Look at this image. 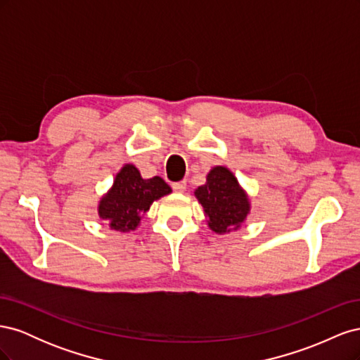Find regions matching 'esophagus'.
Wrapping results in <instances>:
<instances>
[{
	"label": "esophagus",
	"mask_w": 360,
	"mask_h": 360,
	"mask_svg": "<svg viewBox=\"0 0 360 360\" xmlns=\"http://www.w3.org/2000/svg\"><path fill=\"white\" fill-rule=\"evenodd\" d=\"M172 189H174V192H177V193H181V192H184V191H186V181L172 183Z\"/></svg>",
	"instance_id": "obj_1"
}]
</instances>
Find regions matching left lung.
Returning a JSON list of instances; mask_svg holds the SVG:
<instances>
[{
	"mask_svg": "<svg viewBox=\"0 0 360 360\" xmlns=\"http://www.w3.org/2000/svg\"><path fill=\"white\" fill-rule=\"evenodd\" d=\"M205 180L193 193L202 205L207 225L216 234L238 230L250 212L248 193L225 167H213Z\"/></svg>",
	"mask_w": 360,
	"mask_h": 360,
	"instance_id": "left-lung-1",
	"label": "left lung"
}]
</instances>
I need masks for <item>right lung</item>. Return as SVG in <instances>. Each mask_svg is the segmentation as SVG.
<instances>
[{
  "mask_svg": "<svg viewBox=\"0 0 360 360\" xmlns=\"http://www.w3.org/2000/svg\"><path fill=\"white\" fill-rule=\"evenodd\" d=\"M171 193V188L160 177L143 179L139 169L126 163L117 172L111 189L99 201L97 213L111 230L129 233L138 228L144 213L153 201Z\"/></svg>",
  "mask_w": 360,
  "mask_h": 360,
  "instance_id": "obj_1",
  "label": "right lung"
}]
</instances>
